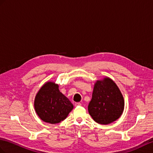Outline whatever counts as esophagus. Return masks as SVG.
<instances>
[{
  "instance_id": "obj_1",
  "label": "esophagus",
  "mask_w": 153,
  "mask_h": 153,
  "mask_svg": "<svg viewBox=\"0 0 153 153\" xmlns=\"http://www.w3.org/2000/svg\"><path fill=\"white\" fill-rule=\"evenodd\" d=\"M74 105H75V106H81V103L80 102H76L75 104H74Z\"/></svg>"
}]
</instances>
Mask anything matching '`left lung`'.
<instances>
[{
	"label": "left lung",
	"mask_w": 153,
	"mask_h": 153,
	"mask_svg": "<svg viewBox=\"0 0 153 153\" xmlns=\"http://www.w3.org/2000/svg\"><path fill=\"white\" fill-rule=\"evenodd\" d=\"M124 99L120 89L108 77L95 82L88 111L94 120L101 125L110 124L122 115Z\"/></svg>",
	"instance_id": "1"
}]
</instances>
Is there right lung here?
Listing matches in <instances>:
<instances>
[{"mask_svg": "<svg viewBox=\"0 0 153 153\" xmlns=\"http://www.w3.org/2000/svg\"><path fill=\"white\" fill-rule=\"evenodd\" d=\"M59 85L47 82L40 88L34 100V108L42 121L56 124L64 121L73 108V104L59 90Z\"/></svg>", "mask_w": 153, "mask_h": 153, "instance_id": "add662e5", "label": "right lung"}]
</instances>
